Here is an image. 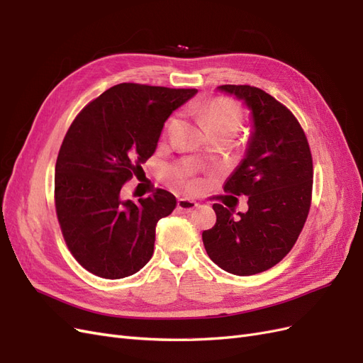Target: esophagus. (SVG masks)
<instances>
[{
  "instance_id": "1",
  "label": "esophagus",
  "mask_w": 363,
  "mask_h": 363,
  "mask_svg": "<svg viewBox=\"0 0 363 363\" xmlns=\"http://www.w3.org/2000/svg\"><path fill=\"white\" fill-rule=\"evenodd\" d=\"M196 207H199V203L189 199H179L177 201V208L183 213H191Z\"/></svg>"
}]
</instances>
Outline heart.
Listing matches in <instances>:
<instances>
[{
    "mask_svg": "<svg viewBox=\"0 0 363 363\" xmlns=\"http://www.w3.org/2000/svg\"><path fill=\"white\" fill-rule=\"evenodd\" d=\"M196 115L203 119L208 133L228 131V133L236 135L240 128V121H242L239 107L227 98H215V100L201 104L196 108ZM171 124H174V121H169V125Z\"/></svg>",
    "mask_w": 363,
    "mask_h": 363,
    "instance_id": "obj_1",
    "label": "heart"
}]
</instances>
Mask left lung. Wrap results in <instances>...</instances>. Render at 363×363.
I'll use <instances>...</instances> for the list:
<instances>
[{"label":"left lung","instance_id":"1","mask_svg":"<svg viewBox=\"0 0 363 363\" xmlns=\"http://www.w3.org/2000/svg\"><path fill=\"white\" fill-rule=\"evenodd\" d=\"M250 111L251 131L244 159L225 180L224 191L248 196V211L213 204L216 224L203 244L219 268L252 276L288 255L306 223L312 196V155L298 121L259 87L224 84Z\"/></svg>","mask_w":363,"mask_h":363}]
</instances>
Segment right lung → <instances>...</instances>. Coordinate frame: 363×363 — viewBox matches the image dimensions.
<instances>
[{"instance_id":"right-lung-1","label":"right lung","mask_w":363,"mask_h":363,"mask_svg":"<svg viewBox=\"0 0 363 363\" xmlns=\"http://www.w3.org/2000/svg\"><path fill=\"white\" fill-rule=\"evenodd\" d=\"M196 92L121 83L71 124L56 163V212L72 256L95 276L124 279L151 259L159 219L177 200L157 189L133 203L121 189L155 155L164 121Z\"/></svg>"}]
</instances>
